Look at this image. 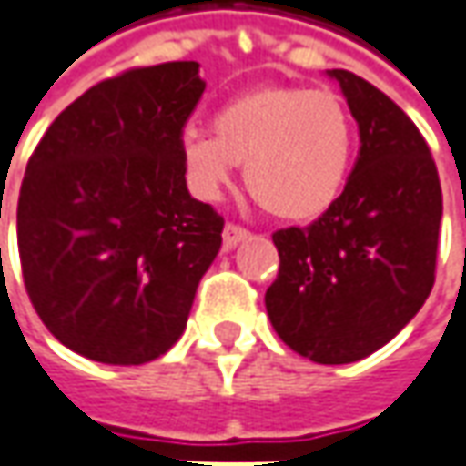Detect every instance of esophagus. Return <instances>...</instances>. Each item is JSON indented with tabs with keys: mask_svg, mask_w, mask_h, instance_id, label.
Listing matches in <instances>:
<instances>
[{
	"mask_svg": "<svg viewBox=\"0 0 466 466\" xmlns=\"http://www.w3.org/2000/svg\"><path fill=\"white\" fill-rule=\"evenodd\" d=\"M250 237H253L250 229H245V227H239V224L229 221V224L224 227V248H227V250H232V248H237L239 242H245V239H250Z\"/></svg>",
	"mask_w": 466,
	"mask_h": 466,
	"instance_id": "obj_1",
	"label": "esophagus"
}]
</instances>
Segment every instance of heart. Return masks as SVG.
Wrapping results in <instances>:
<instances>
[{
  "instance_id": "heart-1",
  "label": "heart",
  "mask_w": 466,
  "mask_h": 466,
  "mask_svg": "<svg viewBox=\"0 0 466 466\" xmlns=\"http://www.w3.org/2000/svg\"><path fill=\"white\" fill-rule=\"evenodd\" d=\"M354 158V125L331 91L266 86L227 101L213 135L182 132V161L193 187L216 198L245 164L248 190L263 211L313 221L344 190Z\"/></svg>"
}]
</instances>
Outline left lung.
<instances>
[{
  "label": "left lung",
  "mask_w": 466,
  "mask_h": 466,
  "mask_svg": "<svg viewBox=\"0 0 466 466\" xmlns=\"http://www.w3.org/2000/svg\"><path fill=\"white\" fill-rule=\"evenodd\" d=\"M360 125V153L334 206L273 232L279 276L266 305L305 357H362L386 344L433 287L441 182L417 125L383 91L331 70Z\"/></svg>",
  "instance_id": "obj_1"
}]
</instances>
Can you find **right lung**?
<instances>
[{
  "instance_id": "1",
  "label": "right lung",
  "mask_w": 466,
  "mask_h": 466,
  "mask_svg": "<svg viewBox=\"0 0 466 466\" xmlns=\"http://www.w3.org/2000/svg\"><path fill=\"white\" fill-rule=\"evenodd\" d=\"M206 83L198 62L132 67L96 83L44 132L17 200L33 302L62 344L127 362L179 339L224 216L187 193L182 132Z\"/></svg>"
}]
</instances>
